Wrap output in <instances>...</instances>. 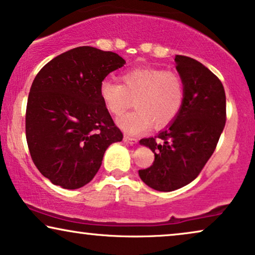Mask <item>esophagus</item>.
I'll use <instances>...</instances> for the list:
<instances>
[{
  "label": "esophagus",
  "instance_id": "34e87169",
  "mask_svg": "<svg viewBox=\"0 0 255 255\" xmlns=\"http://www.w3.org/2000/svg\"><path fill=\"white\" fill-rule=\"evenodd\" d=\"M124 141H127V143H128L130 145H135L138 143V139H135V138H132V137H130V135L125 134L124 135Z\"/></svg>",
  "mask_w": 255,
  "mask_h": 255
}]
</instances>
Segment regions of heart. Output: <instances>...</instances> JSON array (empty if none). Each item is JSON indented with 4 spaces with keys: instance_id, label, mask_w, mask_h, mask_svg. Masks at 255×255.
<instances>
[{
    "instance_id": "b5f03b06",
    "label": "heart",
    "mask_w": 255,
    "mask_h": 255,
    "mask_svg": "<svg viewBox=\"0 0 255 255\" xmlns=\"http://www.w3.org/2000/svg\"><path fill=\"white\" fill-rule=\"evenodd\" d=\"M118 83L110 77L99 84V96L110 114L120 116L132 105L135 110L122 116L117 124L125 132L139 134L151 125L164 128L172 123L184 103V84L173 71L157 68L132 69Z\"/></svg>"
}]
</instances>
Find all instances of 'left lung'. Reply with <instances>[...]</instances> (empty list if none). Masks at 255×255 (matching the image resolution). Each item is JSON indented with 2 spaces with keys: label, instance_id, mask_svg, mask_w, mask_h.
<instances>
[{
  "label": "left lung",
  "instance_id": "obj_1",
  "mask_svg": "<svg viewBox=\"0 0 255 255\" xmlns=\"http://www.w3.org/2000/svg\"><path fill=\"white\" fill-rule=\"evenodd\" d=\"M176 69L184 84V103L172 123L156 137L143 138L154 161L139 170L147 186L170 192L198 177L216 150L226 123V96L220 79L205 65L177 55Z\"/></svg>",
  "mask_w": 255,
  "mask_h": 255
}]
</instances>
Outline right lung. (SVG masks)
I'll return each instance as SVG.
<instances>
[{
	"label": "right lung",
	"instance_id": "1",
	"mask_svg": "<svg viewBox=\"0 0 255 255\" xmlns=\"http://www.w3.org/2000/svg\"><path fill=\"white\" fill-rule=\"evenodd\" d=\"M125 64L120 55L92 47L63 52L32 82L25 137L38 171L68 190L96 176L107 148L123 139L99 96V84Z\"/></svg>",
	"mask_w": 255,
	"mask_h": 255
}]
</instances>
